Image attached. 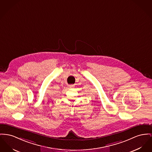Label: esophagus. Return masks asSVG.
I'll list each match as a JSON object with an SVG mask.
<instances>
[{"instance_id": "34e87169", "label": "esophagus", "mask_w": 152, "mask_h": 152, "mask_svg": "<svg viewBox=\"0 0 152 152\" xmlns=\"http://www.w3.org/2000/svg\"><path fill=\"white\" fill-rule=\"evenodd\" d=\"M69 87H73V86H70Z\"/></svg>"}]
</instances>
